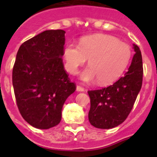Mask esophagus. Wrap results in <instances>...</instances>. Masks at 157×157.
I'll use <instances>...</instances> for the list:
<instances>
[{"label":"esophagus","instance_id":"obj_1","mask_svg":"<svg viewBox=\"0 0 157 157\" xmlns=\"http://www.w3.org/2000/svg\"><path fill=\"white\" fill-rule=\"evenodd\" d=\"M76 90L81 91V92H83V91H85V88L81 86H76Z\"/></svg>","mask_w":157,"mask_h":157}]
</instances>
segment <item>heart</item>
Here are the masks:
<instances>
[{
	"label": "heart",
	"instance_id": "heart-1",
	"mask_svg": "<svg viewBox=\"0 0 157 157\" xmlns=\"http://www.w3.org/2000/svg\"><path fill=\"white\" fill-rule=\"evenodd\" d=\"M132 49L118 38L105 34L86 36L80 40L79 45L67 43L63 49L65 68L71 75H76L79 67L88 59L87 67L81 73L84 81L106 86L119 79L129 66Z\"/></svg>",
	"mask_w": 157,
	"mask_h": 157
}]
</instances>
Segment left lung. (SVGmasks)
<instances>
[{
  "instance_id": "1",
  "label": "left lung",
  "mask_w": 157,
  "mask_h": 157,
  "mask_svg": "<svg viewBox=\"0 0 157 157\" xmlns=\"http://www.w3.org/2000/svg\"><path fill=\"white\" fill-rule=\"evenodd\" d=\"M135 51L128 71L113 85L100 90H89L90 109L89 121L98 129H111L125 121L131 112L143 83L141 51L134 45Z\"/></svg>"
}]
</instances>
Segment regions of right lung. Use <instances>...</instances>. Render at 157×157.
I'll return each mask as SVG.
<instances>
[{"label":"right lung","instance_id":"right-lung-1","mask_svg":"<svg viewBox=\"0 0 157 157\" xmlns=\"http://www.w3.org/2000/svg\"><path fill=\"white\" fill-rule=\"evenodd\" d=\"M65 31L47 30L23 42L12 72L13 91L20 114L35 128L59 124L62 108L76 90L64 69Z\"/></svg>","mask_w":157,"mask_h":157}]
</instances>
